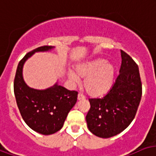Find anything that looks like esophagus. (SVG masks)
I'll list each match as a JSON object with an SVG mask.
<instances>
[{"mask_svg": "<svg viewBox=\"0 0 156 156\" xmlns=\"http://www.w3.org/2000/svg\"><path fill=\"white\" fill-rule=\"evenodd\" d=\"M77 98H78V99H79V100H81V99H85V96L83 94L80 93L79 94H78V97H77Z\"/></svg>", "mask_w": 156, "mask_h": 156, "instance_id": "34e87169", "label": "esophagus"}]
</instances>
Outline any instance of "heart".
Instances as JSON below:
<instances>
[{
  "label": "heart",
  "mask_w": 156,
  "mask_h": 156,
  "mask_svg": "<svg viewBox=\"0 0 156 156\" xmlns=\"http://www.w3.org/2000/svg\"><path fill=\"white\" fill-rule=\"evenodd\" d=\"M76 74L69 71V78L74 83L80 81V77L85 78L84 86L88 93L94 96L104 94L113 85L114 67L104 59L89 62L76 66Z\"/></svg>",
  "instance_id": "b5f03b06"
}]
</instances>
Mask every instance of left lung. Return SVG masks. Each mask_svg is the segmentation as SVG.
I'll use <instances>...</instances> for the list:
<instances>
[{"mask_svg": "<svg viewBox=\"0 0 156 156\" xmlns=\"http://www.w3.org/2000/svg\"><path fill=\"white\" fill-rule=\"evenodd\" d=\"M121 57L119 75L107 94L89 99L90 108L85 119L89 130L99 137H112L126 129L140 105L142 85L138 66L122 50Z\"/></svg>", "mask_w": 156, "mask_h": 156, "instance_id": "1", "label": "left lung"}]
</instances>
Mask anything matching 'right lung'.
<instances>
[{
    "instance_id": "add662e5",
    "label": "right lung",
    "mask_w": 156,
    "mask_h": 156,
    "mask_svg": "<svg viewBox=\"0 0 156 156\" xmlns=\"http://www.w3.org/2000/svg\"><path fill=\"white\" fill-rule=\"evenodd\" d=\"M51 48L53 47L43 46L28 52L19 62L14 80V93L22 118L31 129L43 135L53 134L63 127L78 94L77 91L68 90L57 84L39 90L29 87L24 82L22 70L25 61L36 51Z\"/></svg>"
}]
</instances>
